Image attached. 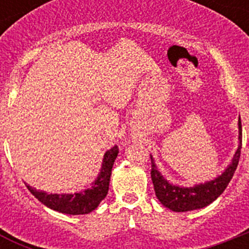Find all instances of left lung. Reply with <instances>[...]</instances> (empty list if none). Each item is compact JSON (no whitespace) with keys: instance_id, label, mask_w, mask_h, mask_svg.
Listing matches in <instances>:
<instances>
[{"instance_id":"1","label":"left lung","mask_w":249,"mask_h":249,"mask_svg":"<svg viewBox=\"0 0 249 249\" xmlns=\"http://www.w3.org/2000/svg\"><path fill=\"white\" fill-rule=\"evenodd\" d=\"M238 148H237L236 153L233 155L232 162L222 172V175L215 177L214 179L204 182V183L195 184L193 187H183L171 183L158 171L155 160L151 155V177L158 201L173 212H188V211L201 210L214 202L227 188L228 183L232 179L237 166H238L242 148L241 117L238 118Z\"/></svg>"}]
</instances>
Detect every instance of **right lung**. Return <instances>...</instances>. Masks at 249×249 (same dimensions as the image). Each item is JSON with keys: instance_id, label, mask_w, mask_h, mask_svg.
Segmentation results:
<instances>
[{"instance_id": "right-lung-1", "label": "right lung", "mask_w": 249, "mask_h": 249, "mask_svg": "<svg viewBox=\"0 0 249 249\" xmlns=\"http://www.w3.org/2000/svg\"><path fill=\"white\" fill-rule=\"evenodd\" d=\"M117 146L112 147L106 152L97 178L92 182L89 188H86L81 192L47 193L45 191L36 190L35 187L27 183H26V187L41 203L51 210L66 213V214H87L96 210L108 193L112 167H113L114 160L117 158Z\"/></svg>"}]
</instances>
